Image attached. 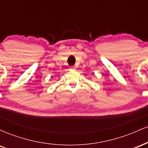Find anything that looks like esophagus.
Listing matches in <instances>:
<instances>
[{
	"label": "esophagus",
	"instance_id": "obj_1",
	"mask_svg": "<svg viewBox=\"0 0 148 148\" xmlns=\"http://www.w3.org/2000/svg\"><path fill=\"white\" fill-rule=\"evenodd\" d=\"M75 68H76L75 66H72V67H70L71 69H75Z\"/></svg>",
	"mask_w": 148,
	"mask_h": 148
}]
</instances>
